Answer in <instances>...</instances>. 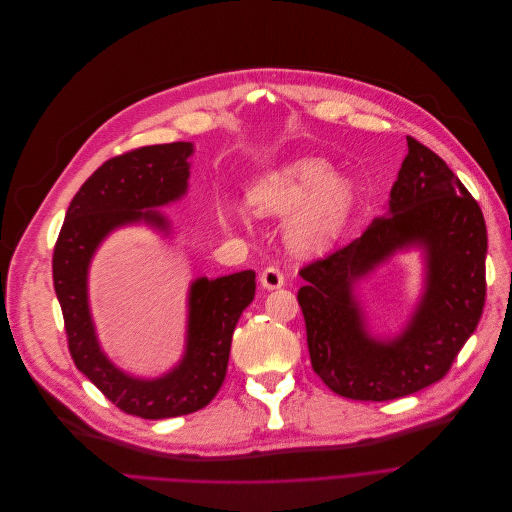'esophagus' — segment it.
I'll list each match as a JSON object with an SVG mask.
<instances>
[{
    "mask_svg": "<svg viewBox=\"0 0 512 512\" xmlns=\"http://www.w3.org/2000/svg\"><path fill=\"white\" fill-rule=\"evenodd\" d=\"M284 274L280 272V268L276 266H268L264 268V272L260 274V284L266 288V290H274V288H280L284 284Z\"/></svg>",
    "mask_w": 512,
    "mask_h": 512,
    "instance_id": "1",
    "label": "esophagus"
}]
</instances>
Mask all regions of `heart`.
Listing matches in <instances>:
<instances>
[{
  "instance_id": "1",
  "label": "heart",
  "mask_w": 512,
  "mask_h": 512,
  "mask_svg": "<svg viewBox=\"0 0 512 512\" xmlns=\"http://www.w3.org/2000/svg\"><path fill=\"white\" fill-rule=\"evenodd\" d=\"M258 216H282L286 240L300 254L323 252L343 232L353 208V183L333 175L331 163L319 157H292L258 173L246 191Z\"/></svg>"
}]
</instances>
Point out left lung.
<instances>
[{
    "label": "left lung",
    "mask_w": 512,
    "mask_h": 512,
    "mask_svg": "<svg viewBox=\"0 0 512 512\" xmlns=\"http://www.w3.org/2000/svg\"><path fill=\"white\" fill-rule=\"evenodd\" d=\"M425 248L427 286L408 327L373 340L354 284L397 249ZM486 224L478 201L432 149L407 137L389 210L361 238L300 270L298 290L315 373L335 393L389 401L440 381L474 333L486 298Z\"/></svg>",
    "instance_id": "1"
}]
</instances>
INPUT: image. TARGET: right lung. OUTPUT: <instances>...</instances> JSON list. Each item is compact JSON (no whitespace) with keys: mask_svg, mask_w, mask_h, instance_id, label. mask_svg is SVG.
Here are the masks:
<instances>
[{"mask_svg":"<svg viewBox=\"0 0 512 512\" xmlns=\"http://www.w3.org/2000/svg\"><path fill=\"white\" fill-rule=\"evenodd\" d=\"M191 153L193 145L179 141L133 149L102 163L70 201L54 246V290L74 365L119 410L145 420L193 414L216 397L226 379L234 329L256 292L254 270L191 282L183 359L157 379L121 371L98 345L88 306L90 260L121 226L145 222L169 232L167 218L155 208L185 195Z\"/></svg>","mask_w":512,"mask_h":512,"instance_id":"add662e5","label":"right lung"}]
</instances>
